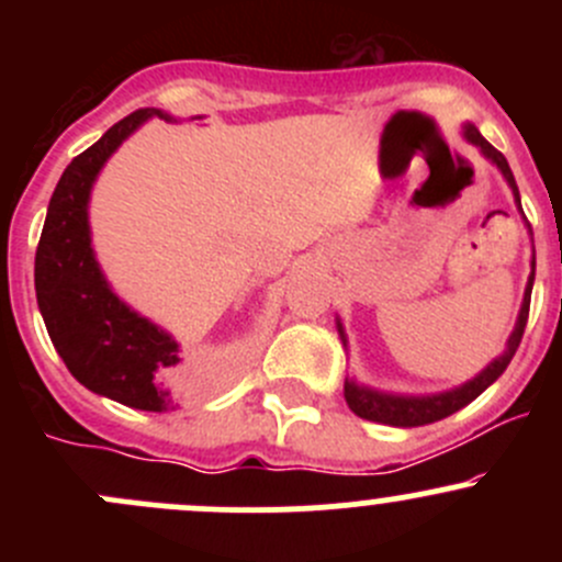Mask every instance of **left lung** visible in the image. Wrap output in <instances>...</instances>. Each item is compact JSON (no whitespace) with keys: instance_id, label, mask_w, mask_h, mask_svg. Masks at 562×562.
Masks as SVG:
<instances>
[{"instance_id":"obj_1","label":"left lung","mask_w":562,"mask_h":562,"mask_svg":"<svg viewBox=\"0 0 562 562\" xmlns=\"http://www.w3.org/2000/svg\"><path fill=\"white\" fill-rule=\"evenodd\" d=\"M464 138H468L470 144L479 146L481 155L501 168V173L506 176L508 187L514 190V201H517V206L522 209V203H519V187H517V181H514V173H512V168H508L506 157H503L501 151H497L495 146H492L490 140H486L484 135L473 127V124H468V127H464ZM532 252H536V249H532ZM530 266L532 269H530V280H527V288H525V302H522V310H519L514 334L508 337L506 353L497 356V359L492 361L486 370H481V375H475L473 381H468L464 386L443 391V394H429V396L383 394V391H372L367 386H356L353 381H345V402H348L350 411H353L356 416L367 418V422L389 424V427H424V424L440 422V418L451 416V413L462 411L464 405H470V402H473L481 391L490 389L492 383H495L497 378L506 372V367L512 364L514 353H517L519 342H522L527 315H530L532 280H536V255H532ZM337 328H339V337H342V342H345V331H342V323L339 321H337Z\"/></svg>"}]
</instances>
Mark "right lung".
Here are the masks:
<instances>
[{
    "mask_svg": "<svg viewBox=\"0 0 562 562\" xmlns=\"http://www.w3.org/2000/svg\"><path fill=\"white\" fill-rule=\"evenodd\" d=\"M151 116L168 113L133 111L65 168L40 234L35 291L50 342L78 383L127 407L162 413L201 389L198 372L184 364L171 334L111 291L94 260L87 212L100 168Z\"/></svg>",
    "mask_w": 562,
    "mask_h": 562,
    "instance_id": "add662e5",
    "label": "right lung"
}]
</instances>
